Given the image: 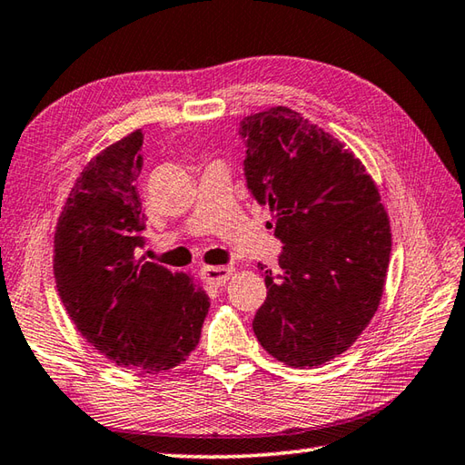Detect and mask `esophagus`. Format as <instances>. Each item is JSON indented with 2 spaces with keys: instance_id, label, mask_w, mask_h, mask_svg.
I'll return each mask as SVG.
<instances>
[{
  "instance_id": "obj_1",
  "label": "esophagus",
  "mask_w": 465,
  "mask_h": 465,
  "mask_svg": "<svg viewBox=\"0 0 465 465\" xmlns=\"http://www.w3.org/2000/svg\"><path fill=\"white\" fill-rule=\"evenodd\" d=\"M203 280L212 286H223L233 274V266H205L202 270Z\"/></svg>"
}]
</instances>
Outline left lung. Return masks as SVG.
Instances as JSON below:
<instances>
[{"instance_id": "left-lung-1", "label": "left lung", "mask_w": 465, "mask_h": 465, "mask_svg": "<svg viewBox=\"0 0 465 465\" xmlns=\"http://www.w3.org/2000/svg\"><path fill=\"white\" fill-rule=\"evenodd\" d=\"M252 197L274 213L280 274L253 332L288 367L339 357L375 316L389 268L391 225L379 189L351 149L288 106L240 123Z\"/></svg>"}]
</instances>
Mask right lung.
I'll use <instances>...</instances> for the list:
<instances>
[{
    "label": "right lung",
    "instance_id": "obj_1",
    "mask_svg": "<svg viewBox=\"0 0 465 465\" xmlns=\"http://www.w3.org/2000/svg\"><path fill=\"white\" fill-rule=\"evenodd\" d=\"M141 129L82 169L54 233V278L78 332L118 367L159 375L197 347L209 298L193 278L136 260Z\"/></svg>",
    "mask_w": 465,
    "mask_h": 465
}]
</instances>
